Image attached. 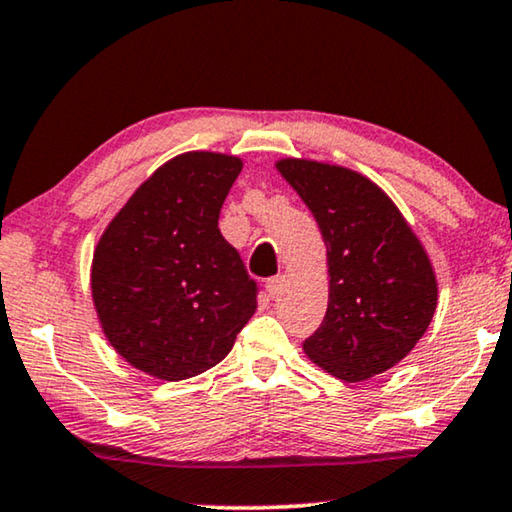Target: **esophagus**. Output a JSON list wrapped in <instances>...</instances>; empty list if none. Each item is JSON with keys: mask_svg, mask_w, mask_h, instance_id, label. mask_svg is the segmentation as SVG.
<instances>
[{"mask_svg": "<svg viewBox=\"0 0 512 512\" xmlns=\"http://www.w3.org/2000/svg\"><path fill=\"white\" fill-rule=\"evenodd\" d=\"M282 282H285V278H282V275H275V278L266 280V291H269L271 298H278V296H280Z\"/></svg>", "mask_w": 512, "mask_h": 512, "instance_id": "1", "label": "esophagus"}]
</instances>
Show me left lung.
Returning a JSON list of instances; mask_svg holds the SVG:
<instances>
[{"instance_id":"obj_1","label":"left lung","mask_w":512,"mask_h":512,"mask_svg":"<svg viewBox=\"0 0 512 512\" xmlns=\"http://www.w3.org/2000/svg\"><path fill=\"white\" fill-rule=\"evenodd\" d=\"M278 173L314 214L326 241L328 310L303 342L316 367L360 383L399 364L437 307L431 259L392 198L351 168L278 159Z\"/></svg>"}]
</instances>
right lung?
Wrapping results in <instances>:
<instances>
[{"instance_id":"1","label":"right lung","mask_w":512,"mask_h":512,"mask_svg":"<svg viewBox=\"0 0 512 512\" xmlns=\"http://www.w3.org/2000/svg\"><path fill=\"white\" fill-rule=\"evenodd\" d=\"M243 161L184 152L159 166L97 241L91 294L120 358L159 380L212 369L257 310V285L218 230Z\"/></svg>"}]
</instances>
